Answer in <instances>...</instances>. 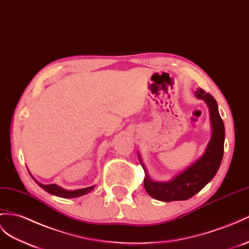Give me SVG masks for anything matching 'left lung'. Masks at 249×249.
<instances>
[{
  "instance_id": "1",
  "label": "left lung",
  "mask_w": 249,
  "mask_h": 249,
  "mask_svg": "<svg viewBox=\"0 0 249 249\" xmlns=\"http://www.w3.org/2000/svg\"><path fill=\"white\" fill-rule=\"evenodd\" d=\"M195 93L197 99L203 100L207 104L213 128L212 138L204 154L194 164H191L189 167L168 182L151 180L141 160V156L140 154L138 155L140 163L145 171V190L150 196L159 201L171 202L190 199L213 179L221 165L223 152H224L225 128L218 110V104L212 94L206 93L201 88L197 89Z\"/></svg>"
}]
</instances>
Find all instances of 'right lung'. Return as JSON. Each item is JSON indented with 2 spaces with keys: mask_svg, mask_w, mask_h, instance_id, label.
<instances>
[{
  "mask_svg": "<svg viewBox=\"0 0 249 249\" xmlns=\"http://www.w3.org/2000/svg\"><path fill=\"white\" fill-rule=\"evenodd\" d=\"M31 176V175H30ZM36 183L39 185L41 188H43L45 191H47L48 194L53 195L56 196H61V197H66V199H70V197H78L81 196H84L94 188V186H90L87 188H81V189H76V190H66L60 186L56 185V184H48V185H44V184L37 182L36 179H34Z\"/></svg>",
  "mask_w": 249,
  "mask_h": 249,
  "instance_id": "1",
  "label": "right lung"
}]
</instances>
